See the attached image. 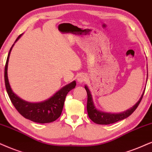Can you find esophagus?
Returning <instances> with one entry per match:
<instances>
[{
	"instance_id": "1",
	"label": "esophagus",
	"mask_w": 152,
	"mask_h": 152,
	"mask_svg": "<svg viewBox=\"0 0 152 152\" xmlns=\"http://www.w3.org/2000/svg\"><path fill=\"white\" fill-rule=\"evenodd\" d=\"M87 78H88L87 76H86V75L80 74L78 76L77 81H78V83H84V82L86 81V80L88 79Z\"/></svg>"
}]
</instances>
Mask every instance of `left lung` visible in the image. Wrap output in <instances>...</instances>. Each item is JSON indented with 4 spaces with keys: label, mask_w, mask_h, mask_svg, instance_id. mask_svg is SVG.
Returning <instances> with one entry per match:
<instances>
[{
    "label": "left lung",
    "mask_w": 152,
    "mask_h": 152,
    "mask_svg": "<svg viewBox=\"0 0 152 152\" xmlns=\"http://www.w3.org/2000/svg\"><path fill=\"white\" fill-rule=\"evenodd\" d=\"M85 89L86 90V92H87L88 94L87 111L88 116H89V118L91 119L94 123L100 125H108L111 124H114V123L118 122L119 121H121L123 119L128 118V117L130 116V115L135 111V109H137V107H138V105L140 104L142 99L144 93H145V91H144L141 97H140V99H139V101H138L136 103V104L134 105L132 108H130L127 111H124V112L120 113V114H110V113H104L97 110V109L95 108V105H94L91 93H90L89 89H88L86 86H85Z\"/></svg>",
    "instance_id": "8db88e82"
}]
</instances>
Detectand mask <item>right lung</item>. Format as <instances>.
I'll use <instances>...</instances> for the list:
<instances>
[{
    "instance_id": "add662e5",
    "label": "right lung",
    "mask_w": 152,
    "mask_h": 152,
    "mask_svg": "<svg viewBox=\"0 0 152 152\" xmlns=\"http://www.w3.org/2000/svg\"><path fill=\"white\" fill-rule=\"evenodd\" d=\"M22 34L17 37L15 42L20 38ZM13 45L11 47L7 55L4 74L5 88L12 104L22 116L32 121L39 123V124H47V123L55 121L62 114L66 96L70 90L76 87V81H73L68 85L65 86L62 89L57 92L53 97L46 101L39 103H31L23 100L13 93L7 78V64H8L10 54Z\"/></svg>"
}]
</instances>
